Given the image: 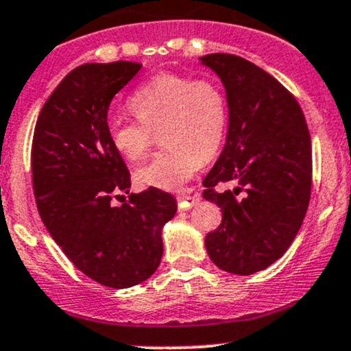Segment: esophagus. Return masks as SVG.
<instances>
[{"label":"esophagus","mask_w":351,"mask_h":351,"mask_svg":"<svg viewBox=\"0 0 351 351\" xmlns=\"http://www.w3.org/2000/svg\"><path fill=\"white\" fill-rule=\"evenodd\" d=\"M176 202H178L180 210H188V208L195 206L199 202V196L196 195H178L176 196Z\"/></svg>","instance_id":"esophagus-1"}]
</instances>
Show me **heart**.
<instances>
[{
    "label": "heart",
    "instance_id": "heart-1",
    "mask_svg": "<svg viewBox=\"0 0 351 351\" xmlns=\"http://www.w3.org/2000/svg\"><path fill=\"white\" fill-rule=\"evenodd\" d=\"M130 108L140 123L114 118L108 136L114 152L128 163H138L160 133L167 146L134 173L143 188L178 190L210 160L225 140L228 106L221 88L211 80L161 73L138 88Z\"/></svg>",
    "mask_w": 351,
    "mask_h": 351
}]
</instances>
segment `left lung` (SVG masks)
<instances>
[{
  "mask_svg": "<svg viewBox=\"0 0 351 351\" xmlns=\"http://www.w3.org/2000/svg\"><path fill=\"white\" fill-rule=\"evenodd\" d=\"M221 80L228 103L223 152L203 180V196L221 208V223L205 238L218 268L252 275L293 243L311 193V141L295 96L278 80L240 56L199 58ZM233 182L221 194L214 186Z\"/></svg>",
  "mask_w": 351,
  "mask_h": 351,
  "instance_id": "8db88e82",
  "label": "left lung"
}]
</instances>
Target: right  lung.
<instances>
[{
  "label": "right lung",
  "instance_id": "right-lung-1",
  "mask_svg": "<svg viewBox=\"0 0 351 351\" xmlns=\"http://www.w3.org/2000/svg\"><path fill=\"white\" fill-rule=\"evenodd\" d=\"M140 63L75 68L41 108L32 148L33 191L46 230L71 263L110 288L148 280L163 256L161 230L176 213L169 193L148 188L130 202V171L108 136L113 96Z\"/></svg>",
  "mask_w": 351,
  "mask_h": 351
}]
</instances>
